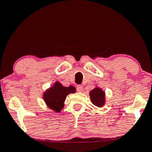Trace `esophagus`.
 <instances>
[{
  "label": "esophagus",
  "mask_w": 152,
  "mask_h": 152,
  "mask_svg": "<svg viewBox=\"0 0 152 152\" xmlns=\"http://www.w3.org/2000/svg\"><path fill=\"white\" fill-rule=\"evenodd\" d=\"M76 90H77V91H78V92H83V86L78 85L77 86H76Z\"/></svg>",
  "instance_id": "esophagus-1"
}]
</instances>
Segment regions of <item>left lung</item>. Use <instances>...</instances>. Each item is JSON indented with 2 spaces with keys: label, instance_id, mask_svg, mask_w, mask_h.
<instances>
[{
  "label": "left lung",
  "instance_id": "1",
  "mask_svg": "<svg viewBox=\"0 0 152 152\" xmlns=\"http://www.w3.org/2000/svg\"><path fill=\"white\" fill-rule=\"evenodd\" d=\"M91 100L94 105L102 107L105 102V93L98 88L94 89L90 92Z\"/></svg>",
  "mask_w": 152,
  "mask_h": 152
}]
</instances>
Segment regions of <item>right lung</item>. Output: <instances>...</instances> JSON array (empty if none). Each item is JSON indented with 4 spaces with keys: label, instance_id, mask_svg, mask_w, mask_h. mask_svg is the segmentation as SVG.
Wrapping results in <instances>:
<instances>
[{
    "label": "right lung",
    "instance_id": "right-lung-1",
    "mask_svg": "<svg viewBox=\"0 0 152 152\" xmlns=\"http://www.w3.org/2000/svg\"><path fill=\"white\" fill-rule=\"evenodd\" d=\"M76 91L72 86L69 87H64L59 82H56L54 86L50 88L44 94V98L49 107L56 112H60L64 107V102L69 94H74Z\"/></svg>",
    "mask_w": 152,
    "mask_h": 152
}]
</instances>
